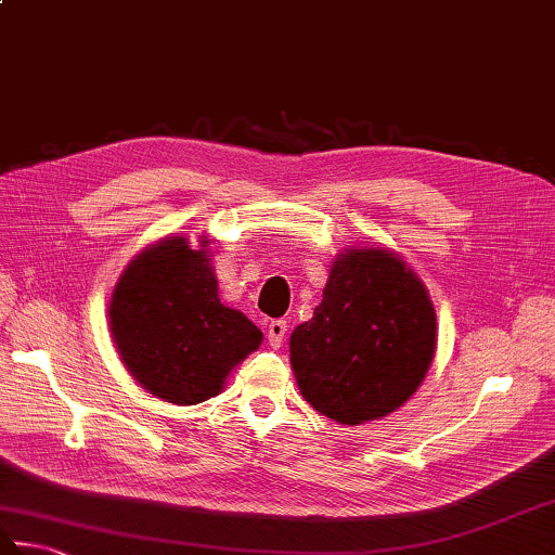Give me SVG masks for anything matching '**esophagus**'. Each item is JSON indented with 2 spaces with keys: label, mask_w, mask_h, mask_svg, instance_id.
Returning <instances> with one entry per match:
<instances>
[{
  "label": "esophagus",
  "mask_w": 555,
  "mask_h": 555,
  "mask_svg": "<svg viewBox=\"0 0 555 555\" xmlns=\"http://www.w3.org/2000/svg\"><path fill=\"white\" fill-rule=\"evenodd\" d=\"M286 332H288V324H286V320H274V322H269V327H267V339H269V346H271V349H281V346H284Z\"/></svg>",
  "instance_id": "34e87169"
}]
</instances>
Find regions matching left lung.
Instances as JSON below:
<instances>
[{"label":"left lung","mask_w":555,"mask_h":555,"mask_svg":"<svg viewBox=\"0 0 555 555\" xmlns=\"http://www.w3.org/2000/svg\"><path fill=\"white\" fill-rule=\"evenodd\" d=\"M423 281L387 247L336 255L312 320L291 334V365L312 409L361 426L404 406L436 356Z\"/></svg>","instance_id":"left-lung-1"}]
</instances>
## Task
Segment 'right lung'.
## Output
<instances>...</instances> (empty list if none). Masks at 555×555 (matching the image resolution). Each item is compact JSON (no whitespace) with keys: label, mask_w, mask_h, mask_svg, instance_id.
Wrapping results in <instances>:
<instances>
[{"label":"right lung","mask_w":555,"mask_h":555,"mask_svg":"<svg viewBox=\"0 0 555 555\" xmlns=\"http://www.w3.org/2000/svg\"><path fill=\"white\" fill-rule=\"evenodd\" d=\"M202 235L163 237L127 264L113 291L117 353L149 395L170 404H199L223 392L233 367L262 344L241 310L225 308Z\"/></svg>","instance_id":"right-lung-1"}]
</instances>
